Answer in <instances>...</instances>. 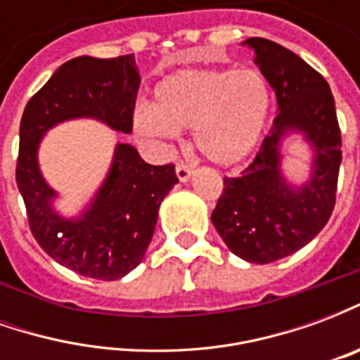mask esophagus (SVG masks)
Wrapping results in <instances>:
<instances>
[{
  "label": "esophagus",
  "mask_w": 360,
  "mask_h": 360,
  "mask_svg": "<svg viewBox=\"0 0 360 360\" xmlns=\"http://www.w3.org/2000/svg\"><path fill=\"white\" fill-rule=\"evenodd\" d=\"M175 172H177L179 181H187L188 177H191V173H193V165L185 164V162H179L177 167H175Z\"/></svg>",
  "instance_id": "esophagus-1"
}]
</instances>
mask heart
<instances>
[{
	"instance_id": "obj_1",
	"label": "heart",
	"mask_w": 360,
	"mask_h": 360,
	"mask_svg": "<svg viewBox=\"0 0 360 360\" xmlns=\"http://www.w3.org/2000/svg\"><path fill=\"white\" fill-rule=\"evenodd\" d=\"M270 105V82L257 67L185 69L158 82L152 108L134 111L133 125L150 139L193 129L204 156L229 165L257 148Z\"/></svg>"
}]
</instances>
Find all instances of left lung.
I'll use <instances>...</instances> for the list:
<instances>
[{
    "mask_svg": "<svg viewBox=\"0 0 360 360\" xmlns=\"http://www.w3.org/2000/svg\"><path fill=\"white\" fill-rule=\"evenodd\" d=\"M243 44L276 90L279 111L252 164L237 177H224L212 224L233 255L270 264L312 241L332 216L341 131L330 84L316 69L266 38ZM289 130L304 132L317 150L313 179L299 191L278 173V142Z\"/></svg>",
    "mask_w": 360,
    "mask_h": 360,
    "instance_id": "8db88e82",
    "label": "left lung"
}]
</instances>
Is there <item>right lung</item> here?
Returning a JSON list of instances; mask_svg holds the SVG:
<instances>
[{"instance_id": "obj_1", "label": "right lung", "mask_w": 360, "mask_h": 360, "mask_svg": "<svg viewBox=\"0 0 360 360\" xmlns=\"http://www.w3.org/2000/svg\"><path fill=\"white\" fill-rule=\"evenodd\" d=\"M141 86L134 56L67 61L28 100L20 119L17 185L30 231L56 262L103 281L123 278L141 264L158 221V208L177 183L175 165H150L131 144H119L108 179L81 219L51 210V191L40 175L36 150L42 134L59 121L102 119L121 133L133 131Z\"/></svg>"}]
</instances>
